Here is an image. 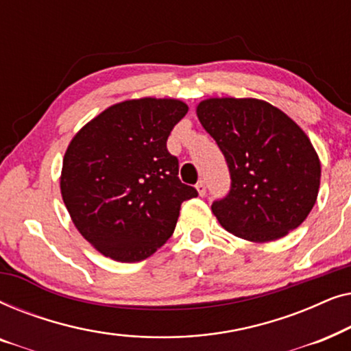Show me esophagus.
<instances>
[{
	"mask_svg": "<svg viewBox=\"0 0 351 351\" xmlns=\"http://www.w3.org/2000/svg\"><path fill=\"white\" fill-rule=\"evenodd\" d=\"M196 190H198V195L199 196H204L206 195V184L203 180H199L198 184H196Z\"/></svg>",
	"mask_w": 351,
	"mask_h": 351,
	"instance_id": "esophagus-1",
	"label": "esophagus"
}]
</instances>
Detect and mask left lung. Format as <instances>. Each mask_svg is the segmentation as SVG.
I'll use <instances>...</instances> for the list:
<instances>
[{"label": "left lung", "instance_id": "8db88e82", "mask_svg": "<svg viewBox=\"0 0 351 351\" xmlns=\"http://www.w3.org/2000/svg\"><path fill=\"white\" fill-rule=\"evenodd\" d=\"M199 123L227 160L232 189L213 213L234 237L268 243L308 217L318 198L321 162L294 119L261 99L210 97Z\"/></svg>", "mask_w": 351, "mask_h": 351}]
</instances>
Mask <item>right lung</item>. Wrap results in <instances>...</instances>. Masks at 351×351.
<instances>
[{"label":"right lung","instance_id":"1","mask_svg":"<svg viewBox=\"0 0 351 351\" xmlns=\"http://www.w3.org/2000/svg\"><path fill=\"white\" fill-rule=\"evenodd\" d=\"M189 112L177 99L142 97L105 108L71 138L60 193L78 232L105 257L141 262L174 233L180 204L198 196L167 152Z\"/></svg>","mask_w":351,"mask_h":351}]
</instances>
